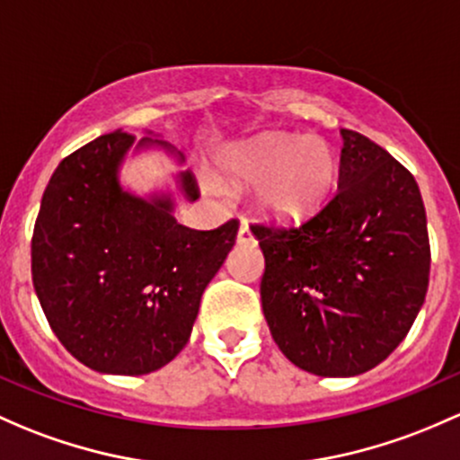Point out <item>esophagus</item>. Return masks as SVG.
Returning a JSON list of instances; mask_svg holds the SVG:
<instances>
[{
  "label": "esophagus",
  "mask_w": 460,
  "mask_h": 460,
  "mask_svg": "<svg viewBox=\"0 0 460 460\" xmlns=\"http://www.w3.org/2000/svg\"><path fill=\"white\" fill-rule=\"evenodd\" d=\"M238 243L240 244H253L255 238H253V231H251V226L243 222L240 225V231H238Z\"/></svg>",
  "instance_id": "34e87169"
}]
</instances>
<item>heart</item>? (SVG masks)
Returning a JSON list of instances; mask_svg holds the SVG:
<instances>
[{"mask_svg":"<svg viewBox=\"0 0 460 460\" xmlns=\"http://www.w3.org/2000/svg\"><path fill=\"white\" fill-rule=\"evenodd\" d=\"M217 165L240 185H258V205L273 220L291 222L313 214L335 185L337 156L315 134L269 132L229 145ZM209 191H222L214 176H202Z\"/></svg>","mask_w":460,"mask_h":460,"instance_id":"obj_1","label":"heart"}]
</instances>
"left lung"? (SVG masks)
<instances>
[{"instance_id": "left-lung-1", "label": "left lung", "mask_w": 460, "mask_h": 460, "mask_svg": "<svg viewBox=\"0 0 460 460\" xmlns=\"http://www.w3.org/2000/svg\"><path fill=\"white\" fill-rule=\"evenodd\" d=\"M337 193L299 226L253 225L275 344L317 376H355L412 328L429 282L417 181L364 134L341 129Z\"/></svg>"}]
</instances>
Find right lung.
Instances as JSON below:
<instances>
[{"instance_id":"add662e5","label":"right lung","mask_w":460,"mask_h":460,"mask_svg":"<svg viewBox=\"0 0 460 460\" xmlns=\"http://www.w3.org/2000/svg\"><path fill=\"white\" fill-rule=\"evenodd\" d=\"M137 137L116 129L66 156L52 173L32 234V284L52 332L96 372L147 375L190 341L207 284L238 235V220L196 231L173 217L169 193L125 191L119 169ZM163 147L145 137L134 149ZM198 200L193 173H178Z\"/></svg>"}]
</instances>
